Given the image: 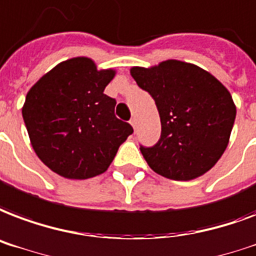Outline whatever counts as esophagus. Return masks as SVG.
Instances as JSON below:
<instances>
[{
    "label": "esophagus",
    "mask_w": 256,
    "mask_h": 256,
    "mask_svg": "<svg viewBox=\"0 0 256 256\" xmlns=\"http://www.w3.org/2000/svg\"><path fill=\"white\" fill-rule=\"evenodd\" d=\"M130 124H132L134 128H136V118H132V120H130Z\"/></svg>",
    "instance_id": "34e87169"
}]
</instances>
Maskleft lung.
I'll list each match as a JSON object with an SVG mask.
<instances>
[{"label":"left lung","mask_w":256,"mask_h":256,"mask_svg":"<svg viewBox=\"0 0 256 256\" xmlns=\"http://www.w3.org/2000/svg\"><path fill=\"white\" fill-rule=\"evenodd\" d=\"M130 74L152 95L161 120V136L152 148L141 146L156 173L189 181L214 166L227 148L236 106L214 75L194 64L165 60Z\"/></svg>","instance_id":"left-lung-1"}]
</instances>
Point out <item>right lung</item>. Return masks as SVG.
I'll return each instance as SVG.
<instances>
[{"label": "right lung", "instance_id": "obj_1", "mask_svg": "<svg viewBox=\"0 0 256 256\" xmlns=\"http://www.w3.org/2000/svg\"><path fill=\"white\" fill-rule=\"evenodd\" d=\"M115 70L90 58L62 62L32 86L22 118L37 157L62 177L86 180L107 170L132 128L114 114L103 94Z\"/></svg>", "mask_w": 256, "mask_h": 256}]
</instances>
